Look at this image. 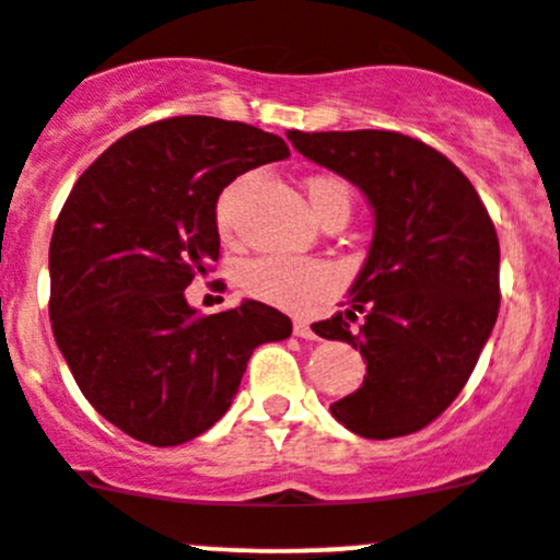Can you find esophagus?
Segmentation results:
<instances>
[{"label": "esophagus", "mask_w": 560, "mask_h": 560, "mask_svg": "<svg viewBox=\"0 0 560 560\" xmlns=\"http://www.w3.org/2000/svg\"><path fill=\"white\" fill-rule=\"evenodd\" d=\"M292 331L301 339H317L315 328H312V323L304 320V317H295V320H292Z\"/></svg>", "instance_id": "1"}]
</instances>
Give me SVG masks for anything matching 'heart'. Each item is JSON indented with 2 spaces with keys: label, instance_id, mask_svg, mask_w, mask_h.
<instances>
[{
  "label": "heart",
  "instance_id": "b5f03b06",
  "mask_svg": "<svg viewBox=\"0 0 560 560\" xmlns=\"http://www.w3.org/2000/svg\"><path fill=\"white\" fill-rule=\"evenodd\" d=\"M248 176H240L237 182L226 187L218 198L215 221L223 237H232L234 229V207H237L240 192L248 185ZM306 196H310L312 212L320 218L323 209L331 201H342L351 209L348 187L331 176H315L306 182ZM240 284L248 295L268 301V304L284 306V310H301L312 304L315 298L326 295L334 284V270L320 259H292V256H259L250 259L240 270Z\"/></svg>",
  "mask_w": 560,
  "mask_h": 560
}]
</instances>
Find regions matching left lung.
<instances>
[{
  "instance_id": "obj_1",
  "label": "left lung",
  "mask_w": 560,
  "mask_h": 560,
  "mask_svg": "<svg viewBox=\"0 0 560 560\" xmlns=\"http://www.w3.org/2000/svg\"><path fill=\"white\" fill-rule=\"evenodd\" d=\"M306 160L353 182L373 207L351 310L315 323L368 362L331 415L364 439L406 436L456 400L500 310V243L467 176L422 140L384 129L287 132ZM359 314L363 326L351 329Z\"/></svg>"
}]
</instances>
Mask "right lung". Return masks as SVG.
I'll use <instances>...</instances> for the list:
<instances>
[{"mask_svg":"<svg viewBox=\"0 0 560 560\" xmlns=\"http://www.w3.org/2000/svg\"><path fill=\"white\" fill-rule=\"evenodd\" d=\"M290 156L279 135L179 115L124 135L77 179L49 245L55 342L88 404L154 447L232 406L254 348L292 334L259 301L198 315L185 290L221 256L223 187Z\"/></svg>","mask_w":560,"mask_h":560,"instance_id":"right-lung-1","label":"right lung"}]
</instances>
